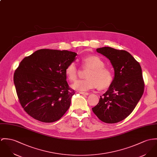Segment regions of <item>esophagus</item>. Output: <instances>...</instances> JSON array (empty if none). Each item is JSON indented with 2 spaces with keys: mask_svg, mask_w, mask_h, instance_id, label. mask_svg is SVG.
<instances>
[{
  "mask_svg": "<svg viewBox=\"0 0 157 157\" xmlns=\"http://www.w3.org/2000/svg\"><path fill=\"white\" fill-rule=\"evenodd\" d=\"M80 93L82 95H89V93L87 92H80Z\"/></svg>",
  "mask_w": 157,
  "mask_h": 157,
  "instance_id": "esophagus-1",
  "label": "esophagus"
}]
</instances>
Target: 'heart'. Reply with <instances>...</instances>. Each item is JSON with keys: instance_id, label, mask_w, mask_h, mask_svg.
<instances>
[{"instance_id": "1", "label": "heart", "mask_w": 157, "mask_h": 157, "mask_svg": "<svg viewBox=\"0 0 157 157\" xmlns=\"http://www.w3.org/2000/svg\"><path fill=\"white\" fill-rule=\"evenodd\" d=\"M82 65L85 68H90L86 72L83 79L75 81L71 87L76 90L87 91L98 87L100 89L107 88L111 85L113 80L112 71L105 67L103 59L98 55H89L82 59ZM78 72L77 64L71 62L65 69V74L69 80L74 82L76 80Z\"/></svg>"}]
</instances>
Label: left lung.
Wrapping results in <instances>:
<instances>
[{
  "instance_id": "left-lung-1",
  "label": "left lung",
  "mask_w": 157,
  "mask_h": 157,
  "mask_svg": "<svg viewBox=\"0 0 157 157\" xmlns=\"http://www.w3.org/2000/svg\"><path fill=\"white\" fill-rule=\"evenodd\" d=\"M107 57L114 70V77L108 90L100 96L92 111L105 123L114 124L126 117L142 97L144 82L140 63L128 52L109 47L97 49Z\"/></svg>"
}]
</instances>
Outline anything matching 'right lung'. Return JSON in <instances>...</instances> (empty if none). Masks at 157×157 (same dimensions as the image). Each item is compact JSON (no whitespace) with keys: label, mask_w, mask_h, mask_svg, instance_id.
<instances>
[{"label":"right lung","mask_w":157,"mask_h":157,"mask_svg":"<svg viewBox=\"0 0 157 157\" xmlns=\"http://www.w3.org/2000/svg\"><path fill=\"white\" fill-rule=\"evenodd\" d=\"M77 55L67 50L40 49L21 61L14 82L19 102L29 115L50 123L66 113L74 90L66 80L65 69Z\"/></svg>","instance_id":"right-lung-1"}]
</instances>
